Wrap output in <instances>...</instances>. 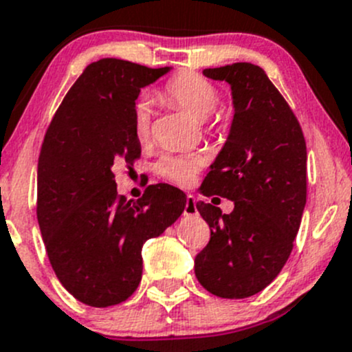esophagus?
<instances>
[{"label": "esophagus", "instance_id": "1", "mask_svg": "<svg viewBox=\"0 0 352 352\" xmlns=\"http://www.w3.org/2000/svg\"><path fill=\"white\" fill-rule=\"evenodd\" d=\"M197 213H198V210H197V203H195V197H193V195H188L186 203H184L183 215L184 217H193V215H197Z\"/></svg>", "mask_w": 352, "mask_h": 352}]
</instances>
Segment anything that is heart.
I'll list each match as a JSON object with an SVG mask.
<instances>
[{"label":"heart","mask_w":352,"mask_h":352,"mask_svg":"<svg viewBox=\"0 0 352 352\" xmlns=\"http://www.w3.org/2000/svg\"><path fill=\"white\" fill-rule=\"evenodd\" d=\"M162 96L169 103L183 108L198 120H206L219 107V89L195 72H179L166 82ZM133 132L140 144H147L152 137V111L146 101L133 108ZM203 161L198 154H164L155 164V173L171 183L188 186L201 171Z\"/></svg>","instance_id":"1"}]
</instances>
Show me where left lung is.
Wrapping results in <instances>:
<instances>
[{"label": "left lung", "mask_w": 352, "mask_h": 352, "mask_svg": "<svg viewBox=\"0 0 352 352\" xmlns=\"http://www.w3.org/2000/svg\"><path fill=\"white\" fill-rule=\"evenodd\" d=\"M227 81L234 100L229 139L201 183L205 197L234 201L232 213L197 203L210 241L195 257V274L220 298H248L280 274L307 203V144L295 113L251 63L205 69Z\"/></svg>", "instance_id": "left-lung-1"}]
</instances>
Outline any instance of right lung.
<instances>
[{"instance_id": "add662e5", "label": "right lung", "mask_w": 352, "mask_h": 352, "mask_svg": "<svg viewBox=\"0 0 352 352\" xmlns=\"http://www.w3.org/2000/svg\"><path fill=\"white\" fill-rule=\"evenodd\" d=\"M169 67L120 59L91 63L76 79L43 137L37 220L52 270L89 307L118 305L142 278V245L179 219L186 195L149 184L142 198L117 193L113 168L140 157L133 108L140 88Z\"/></svg>"}]
</instances>
